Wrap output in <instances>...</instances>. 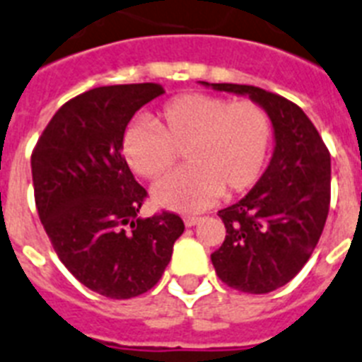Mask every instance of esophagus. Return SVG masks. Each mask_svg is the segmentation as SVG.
I'll list each match as a JSON object with an SVG mask.
<instances>
[{"label":"esophagus","instance_id":"obj_1","mask_svg":"<svg viewBox=\"0 0 362 362\" xmlns=\"http://www.w3.org/2000/svg\"><path fill=\"white\" fill-rule=\"evenodd\" d=\"M197 223H199V217H195V216L184 217V225H186V227H195Z\"/></svg>","mask_w":362,"mask_h":362}]
</instances>
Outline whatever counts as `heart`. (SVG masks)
Here are the masks:
<instances>
[{
	"label": "heart",
	"instance_id": "heart-1",
	"mask_svg": "<svg viewBox=\"0 0 362 362\" xmlns=\"http://www.w3.org/2000/svg\"><path fill=\"white\" fill-rule=\"evenodd\" d=\"M156 128L134 122L120 151L137 175L158 180L171 171L184 151L189 165L158 182V206L195 211L219 193H242L258 180L272 145V122L255 102L204 93H187L167 102L156 115Z\"/></svg>",
	"mask_w": 362,
	"mask_h": 362
}]
</instances>
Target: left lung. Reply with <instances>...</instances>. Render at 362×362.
Listing matches in <instances>:
<instances>
[{
	"instance_id": "8db88e82",
	"label": "left lung",
	"mask_w": 362,
	"mask_h": 362,
	"mask_svg": "<svg viewBox=\"0 0 362 362\" xmlns=\"http://www.w3.org/2000/svg\"><path fill=\"white\" fill-rule=\"evenodd\" d=\"M214 90L249 96L273 126V156L257 186L219 210L225 242L211 252L217 277L247 293H267L290 283L318 243L331 201V156L303 110L260 87L206 83Z\"/></svg>"
}]
</instances>
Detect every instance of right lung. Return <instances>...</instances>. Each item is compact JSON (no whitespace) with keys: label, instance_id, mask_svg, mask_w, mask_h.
I'll list each match as a JSON object with an SVG mask.
<instances>
[{"label":"right lung","instance_id":"add662e5","mask_svg":"<svg viewBox=\"0 0 362 362\" xmlns=\"http://www.w3.org/2000/svg\"><path fill=\"white\" fill-rule=\"evenodd\" d=\"M163 93L158 83L87 90L52 117L31 156L38 217L59 260L105 298L148 292L184 232L169 211L137 217L146 191L120 151L135 111Z\"/></svg>","mask_w":362,"mask_h":362}]
</instances>
